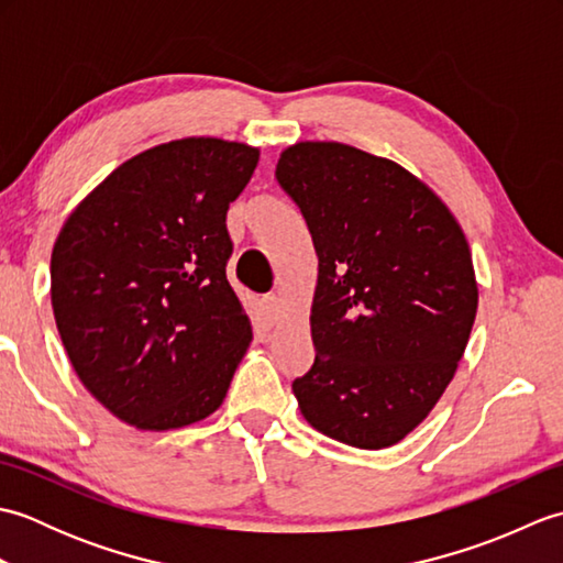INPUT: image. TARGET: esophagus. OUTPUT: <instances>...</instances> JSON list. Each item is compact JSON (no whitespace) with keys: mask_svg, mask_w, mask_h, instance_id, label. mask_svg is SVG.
Listing matches in <instances>:
<instances>
[{"mask_svg":"<svg viewBox=\"0 0 563 563\" xmlns=\"http://www.w3.org/2000/svg\"><path fill=\"white\" fill-rule=\"evenodd\" d=\"M263 309H266V314L271 319V324H275V321L280 319V297L278 295H266L263 297Z\"/></svg>","mask_w":563,"mask_h":563,"instance_id":"obj_1","label":"esophagus"}]
</instances>
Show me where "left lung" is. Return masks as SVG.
<instances>
[{"mask_svg":"<svg viewBox=\"0 0 563 563\" xmlns=\"http://www.w3.org/2000/svg\"><path fill=\"white\" fill-rule=\"evenodd\" d=\"M278 184L319 258L314 365L292 382L305 421L361 450L401 442L448 389L479 285L452 210L401 164L343 142H295Z\"/></svg>","mask_w":563,"mask_h":563,"instance_id":"1","label":"left lung"}]
</instances>
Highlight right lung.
<instances>
[{
	"mask_svg": "<svg viewBox=\"0 0 563 563\" xmlns=\"http://www.w3.org/2000/svg\"><path fill=\"white\" fill-rule=\"evenodd\" d=\"M258 147L172 140L123 162L67 214L51 300L69 363L91 397L164 433L222 406L254 339L227 280L230 202Z\"/></svg>",
	"mask_w": 563,
	"mask_h": 563,
	"instance_id": "add662e5",
	"label": "right lung"
}]
</instances>
